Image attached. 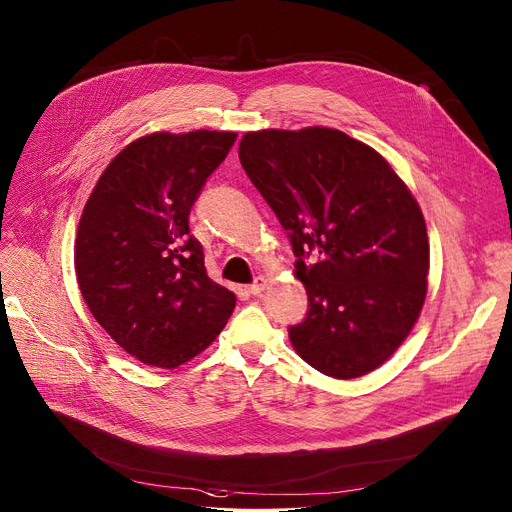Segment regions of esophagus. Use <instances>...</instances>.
I'll return each instance as SVG.
<instances>
[{
  "label": "esophagus",
  "mask_w": 512,
  "mask_h": 512,
  "mask_svg": "<svg viewBox=\"0 0 512 512\" xmlns=\"http://www.w3.org/2000/svg\"><path fill=\"white\" fill-rule=\"evenodd\" d=\"M265 286H268V280H265L263 276H257L255 282L249 286V293L251 295H261L265 291Z\"/></svg>",
  "instance_id": "1"
}]
</instances>
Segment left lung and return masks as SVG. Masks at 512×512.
<instances>
[{"mask_svg":"<svg viewBox=\"0 0 512 512\" xmlns=\"http://www.w3.org/2000/svg\"><path fill=\"white\" fill-rule=\"evenodd\" d=\"M238 157L288 232L307 291L305 320L288 328L295 351L343 381L385 364L427 297V226L408 186L330 127L249 131Z\"/></svg>","mask_w":512,"mask_h":512,"instance_id":"left-lung-1","label":"left lung"}]
</instances>
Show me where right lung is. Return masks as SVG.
<instances>
[{"label":"right lung","mask_w":512,"mask_h":512,"mask_svg":"<svg viewBox=\"0 0 512 512\" xmlns=\"http://www.w3.org/2000/svg\"><path fill=\"white\" fill-rule=\"evenodd\" d=\"M234 131H157L108 163L83 207L75 272L92 316L142 364L177 368L205 351L236 297L205 270L188 228Z\"/></svg>","instance_id":"1"}]
</instances>
